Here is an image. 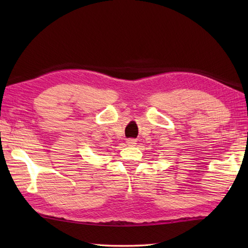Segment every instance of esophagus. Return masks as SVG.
<instances>
[{
	"mask_svg": "<svg viewBox=\"0 0 248 248\" xmlns=\"http://www.w3.org/2000/svg\"><path fill=\"white\" fill-rule=\"evenodd\" d=\"M135 140L134 139H129V140H127V144L129 145V146H133L134 144H135Z\"/></svg>",
	"mask_w": 248,
	"mask_h": 248,
	"instance_id": "1",
	"label": "esophagus"
}]
</instances>
